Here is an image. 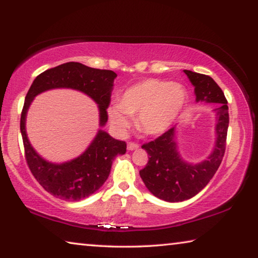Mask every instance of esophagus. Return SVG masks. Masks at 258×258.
I'll use <instances>...</instances> for the list:
<instances>
[{
	"instance_id": "34e87169",
	"label": "esophagus",
	"mask_w": 258,
	"mask_h": 258,
	"mask_svg": "<svg viewBox=\"0 0 258 258\" xmlns=\"http://www.w3.org/2000/svg\"><path fill=\"white\" fill-rule=\"evenodd\" d=\"M138 148H139V145H137V143H133V142L127 143V150H130V151L138 149Z\"/></svg>"
}]
</instances>
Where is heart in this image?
<instances>
[{"mask_svg": "<svg viewBox=\"0 0 258 258\" xmlns=\"http://www.w3.org/2000/svg\"><path fill=\"white\" fill-rule=\"evenodd\" d=\"M187 94L180 83L148 78L126 89L118 103L108 107L109 120L124 134L137 116V126L148 135H160L172 127L186 103Z\"/></svg>", "mask_w": 258, "mask_h": 258, "instance_id": "1", "label": "heart"}]
</instances>
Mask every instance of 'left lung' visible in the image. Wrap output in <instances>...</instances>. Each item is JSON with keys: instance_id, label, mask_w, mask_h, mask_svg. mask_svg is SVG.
I'll list each match as a JSON object with an SVG mask.
<instances>
[{"instance_id": "obj_1", "label": "left lung", "mask_w": 258, "mask_h": 258, "mask_svg": "<svg viewBox=\"0 0 258 258\" xmlns=\"http://www.w3.org/2000/svg\"><path fill=\"white\" fill-rule=\"evenodd\" d=\"M195 87L196 102L217 103L215 145L206 159L197 164L182 158L176 142V127L169 128L155 141L142 146L149 155L147 166L140 171L143 183L155 197L169 203L187 200L199 194L220 167L225 152L229 127V107L223 91L212 77L183 71Z\"/></svg>"}]
</instances>
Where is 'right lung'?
<instances>
[{
  "mask_svg": "<svg viewBox=\"0 0 258 258\" xmlns=\"http://www.w3.org/2000/svg\"><path fill=\"white\" fill-rule=\"evenodd\" d=\"M116 77L117 74L112 71L91 68L80 62H66L40 74L29 87L20 118L26 160L37 182L54 197L78 202L93 195L107 181L116 156L126 152V143L100 129L82 155L61 164L51 163L37 154L28 140L25 117L30 104L36 95L49 89L80 90L98 104L99 125L102 128L108 120L107 108Z\"/></svg>",
  "mask_w": 258,
  "mask_h": 258,
  "instance_id": "1",
  "label": "right lung"
}]
</instances>
